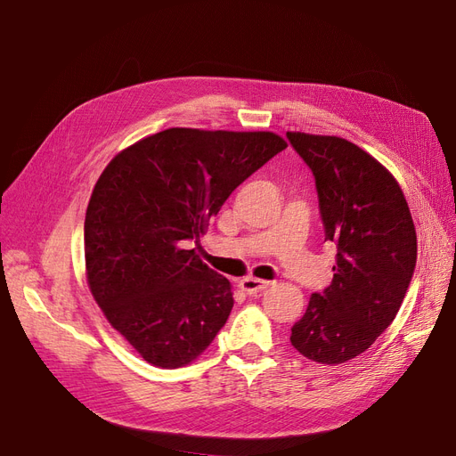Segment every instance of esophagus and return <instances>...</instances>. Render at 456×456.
<instances>
[{
    "label": "esophagus",
    "mask_w": 456,
    "mask_h": 456,
    "mask_svg": "<svg viewBox=\"0 0 456 456\" xmlns=\"http://www.w3.org/2000/svg\"><path fill=\"white\" fill-rule=\"evenodd\" d=\"M270 286V282L268 280H260V278H243L239 282V288L243 289L245 294H258V292H263V289H266Z\"/></svg>",
    "instance_id": "34e87169"
}]
</instances>
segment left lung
<instances>
[{"mask_svg":"<svg viewBox=\"0 0 456 456\" xmlns=\"http://www.w3.org/2000/svg\"><path fill=\"white\" fill-rule=\"evenodd\" d=\"M288 139L314 172L325 239L337 245L331 284L309 297L289 341L333 366L370 348L398 315L418 235L398 180L372 154L333 134L288 131Z\"/></svg>","mask_w":456,"mask_h":456,"instance_id":"1","label":"left lung"}]
</instances>
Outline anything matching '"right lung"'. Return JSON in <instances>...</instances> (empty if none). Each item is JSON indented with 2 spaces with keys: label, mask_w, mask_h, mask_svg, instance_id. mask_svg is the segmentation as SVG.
Wrapping results in <instances>:
<instances>
[{
  "label": "right lung",
  "mask_w": 456,
  "mask_h": 456,
  "mask_svg": "<svg viewBox=\"0 0 456 456\" xmlns=\"http://www.w3.org/2000/svg\"><path fill=\"white\" fill-rule=\"evenodd\" d=\"M288 142L273 131L172 127L115 154L86 209V280L105 319L144 361L180 368L233 307L231 282L186 250L239 183Z\"/></svg>",
  "instance_id": "add662e5"
}]
</instances>
